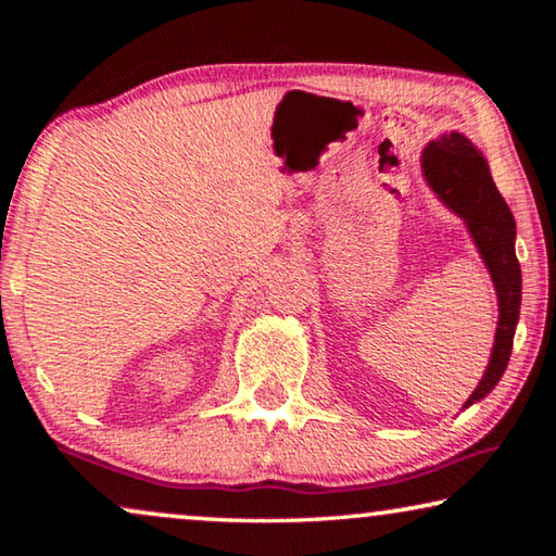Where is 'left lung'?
Returning <instances> with one entry per match:
<instances>
[{
	"instance_id": "obj_1",
	"label": "left lung",
	"mask_w": 556,
	"mask_h": 556,
	"mask_svg": "<svg viewBox=\"0 0 556 556\" xmlns=\"http://www.w3.org/2000/svg\"><path fill=\"white\" fill-rule=\"evenodd\" d=\"M421 168L439 199L466 220L497 289L501 318H497L493 355L483 380L466 402L468 407L495 388L510 361L522 301V275L515 255V218L493 184L485 159L458 131L431 142L421 154Z\"/></svg>"
}]
</instances>
